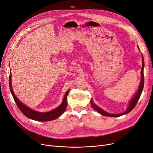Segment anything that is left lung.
<instances>
[{
  "mask_svg": "<svg viewBox=\"0 0 153 153\" xmlns=\"http://www.w3.org/2000/svg\"><path fill=\"white\" fill-rule=\"evenodd\" d=\"M139 49V48H138ZM140 50V49H139ZM145 67V62H144V58H143V56L142 54V68H141V82L138 88V91H137L136 94H134L133 96L132 97L131 100L130 101L129 104H128V106L127 107V110L125 111L124 112L122 113V114H109V113H107L105 111H103L102 109H101L100 107H99L98 106H97L93 101L92 99L91 100V107L93 108L96 110V111H97L99 113H100L101 115H104V116H107V117H120L122 116L123 115L125 114H127L128 113H129L130 112H131L134 108V107L136 106L139 99L140 97V96L141 94V93L143 91V87H144V74H143V68H144Z\"/></svg>",
  "mask_w": 153,
  "mask_h": 153,
  "instance_id": "left-lung-1",
  "label": "left lung"
}]
</instances>
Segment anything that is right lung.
I'll return each instance as SVG.
<instances>
[{
	"label": "right lung",
	"instance_id": "add662e5",
	"mask_svg": "<svg viewBox=\"0 0 153 153\" xmlns=\"http://www.w3.org/2000/svg\"><path fill=\"white\" fill-rule=\"evenodd\" d=\"M11 76H12L11 71H10V76H9V86H10L11 93L13 96L15 102L16 104L18 107H19L20 111L26 117L34 120L40 121V122L51 121L58 118L59 116H60L65 112L67 106V96L69 93L70 89L67 90V91L65 93L62 104L59 107H57V108L47 112H40L34 111L31 108H30V107H27L26 105L23 104L22 102H21L19 100V99L16 97L12 89Z\"/></svg>",
	"mask_w": 153,
	"mask_h": 153
}]
</instances>
